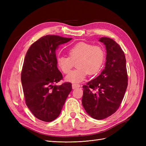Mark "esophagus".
<instances>
[{
  "label": "esophagus",
  "mask_w": 146,
  "mask_h": 146,
  "mask_svg": "<svg viewBox=\"0 0 146 146\" xmlns=\"http://www.w3.org/2000/svg\"><path fill=\"white\" fill-rule=\"evenodd\" d=\"M72 89L74 90V89H76L77 88L80 87V85H78V84H72Z\"/></svg>",
  "instance_id": "1"
}]
</instances>
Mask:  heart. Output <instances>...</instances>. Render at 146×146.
<instances>
[{
	"label": "heart",
	"mask_w": 146,
	"mask_h": 146,
	"mask_svg": "<svg viewBox=\"0 0 146 146\" xmlns=\"http://www.w3.org/2000/svg\"><path fill=\"white\" fill-rule=\"evenodd\" d=\"M68 56H61L56 59L59 69L64 74L69 73L76 61L77 68L66 76L65 80L71 83H80L85 80L88 73H98L105 60V52L102 47L80 42L68 50Z\"/></svg>",
	"instance_id": "b5f03b06"
}]
</instances>
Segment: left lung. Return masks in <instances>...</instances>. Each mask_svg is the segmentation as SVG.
Returning a JSON list of instances; mask_svg holds the SVG:
<instances>
[{"mask_svg":"<svg viewBox=\"0 0 146 146\" xmlns=\"http://www.w3.org/2000/svg\"><path fill=\"white\" fill-rule=\"evenodd\" d=\"M107 55L105 69L98 77L83 85L82 102L88 115L100 120L115 113L128 85L124 52L113 39L102 37Z\"/></svg>","mask_w":146,"mask_h":146,"instance_id":"1","label":"left lung"}]
</instances>
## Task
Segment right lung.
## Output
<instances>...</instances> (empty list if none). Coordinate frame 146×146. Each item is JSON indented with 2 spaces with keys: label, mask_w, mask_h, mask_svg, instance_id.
<instances>
[{
  "label": "right lung",
  "mask_w": 146,
  "mask_h": 146,
  "mask_svg": "<svg viewBox=\"0 0 146 146\" xmlns=\"http://www.w3.org/2000/svg\"><path fill=\"white\" fill-rule=\"evenodd\" d=\"M72 38L46 35L32 44L21 72L25 103L33 115L44 122L58 117L70 92V83L54 85L63 78L57 68L55 52Z\"/></svg>",
  "instance_id": "right-lung-1"
}]
</instances>
